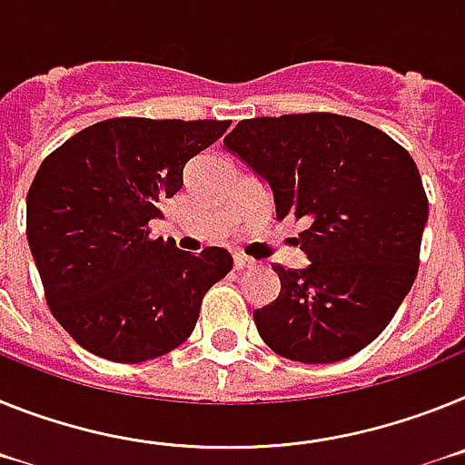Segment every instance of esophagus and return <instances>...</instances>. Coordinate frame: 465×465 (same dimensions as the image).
<instances>
[{"mask_svg":"<svg viewBox=\"0 0 465 465\" xmlns=\"http://www.w3.org/2000/svg\"><path fill=\"white\" fill-rule=\"evenodd\" d=\"M252 266H255V260H250V257L245 255L233 257V269H236V272H245V269H252Z\"/></svg>","mask_w":465,"mask_h":465,"instance_id":"esophagus-1","label":"esophagus"}]
</instances>
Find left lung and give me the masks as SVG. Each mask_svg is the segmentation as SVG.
Instances as JSON below:
<instances>
[{"label": "left lung", "instance_id": "8db88e82", "mask_svg": "<svg viewBox=\"0 0 465 465\" xmlns=\"http://www.w3.org/2000/svg\"><path fill=\"white\" fill-rule=\"evenodd\" d=\"M224 147L264 177L276 217L306 220L311 264H273L276 302L252 313L264 344L288 361L337 362L386 330L419 272L428 199L405 147L330 112L238 121Z\"/></svg>", "mask_w": 465, "mask_h": 465}]
</instances>
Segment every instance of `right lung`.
I'll use <instances>...</instances> for the list:
<instances>
[{"label": "right lung", "mask_w": 465, "mask_h": 465, "mask_svg": "<svg viewBox=\"0 0 465 465\" xmlns=\"http://www.w3.org/2000/svg\"><path fill=\"white\" fill-rule=\"evenodd\" d=\"M229 121L116 116L72 135L27 192V243L64 332L114 362H144L193 332L201 302L232 272L224 248L199 255L149 236L183 189L189 159Z\"/></svg>", "instance_id": "add662e5"}]
</instances>
